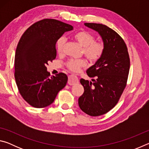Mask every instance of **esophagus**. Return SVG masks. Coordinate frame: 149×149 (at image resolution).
Returning <instances> with one entry per match:
<instances>
[{
    "instance_id": "1",
    "label": "esophagus",
    "mask_w": 149,
    "mask_h": 149,
    "mask_svg": "<svg viewBox=\"0 0 149 149\" xmlns=\"http://www.w3.org/2000/svg\"><path fill=\"white\" fill-rule=\"evenodd\" d=\"M79 83V79L78 77L75 75H70L68 76V84L70 85H74Z\"/></svg>"
}]
</instances>
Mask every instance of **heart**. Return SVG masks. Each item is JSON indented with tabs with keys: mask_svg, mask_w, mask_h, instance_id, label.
I'll return each instance as SVG.
<instances>
[{
	"mask_svg": "<svg viewBox=\"0 0 149 149\" xmlns=\"http://www.w3.org/2000/svg\"><path fill=\"white\" fill-rule=\"evenodd\" d=\"M74 39L78 44L83 47V53L91 62H95L102 56L104 51V45L102 42L95 41L93 35L85 31L75 33ZM65 40L64 37H60L56 42V50L58 53L63 51ZM87 65L85 59H71L66 63L67 68L74 72H78L81 68Z\"/></svg>",
	"mask_w": 149,
	"mask_h": 149,
	"instance_id": "1",
	"label": "heart"
}]
</instances>
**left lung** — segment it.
Segmentation results:
<instances>
[{
	"label": "left lung",
	"instance_id": "8db88e82",
	"mask_svg": "<svg viewBox=\"0 0 149 149\" xmlns=\"http://www.w3.org/2000/svg\"><path fill=\"white\" fill-rule=\"evenodd\" d=\"M84 24L99 33L105 47L101 58L87 70L93 82L80 79L84 93L78 104L85 114L99 116L109 112L119 100L127 84L130 60L124 41L115 31L100 24Z\"/></svg>",
	"mask_w": 149,
	"mask_h": 149
}]
</instances>
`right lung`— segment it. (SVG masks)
<instances>
[{"label": "right lung", "instance_id": "add662e5", "mask_svg": "<svg viewBox=\"0 0 149 149\" xmlns=\"http://www.w3.org/2000/svg\"><path fill=\"white\" fill-rule=\"evenodd\" d=\"M72 26L54 19H44L30 26L22 35L14 59L15 79L20 95L35 108L51 104L68 81L59 73L50 77L48 62L56 58V43Z\"/></svg>", "mask_w": 149, "mask_h": 149}]
</instances>
